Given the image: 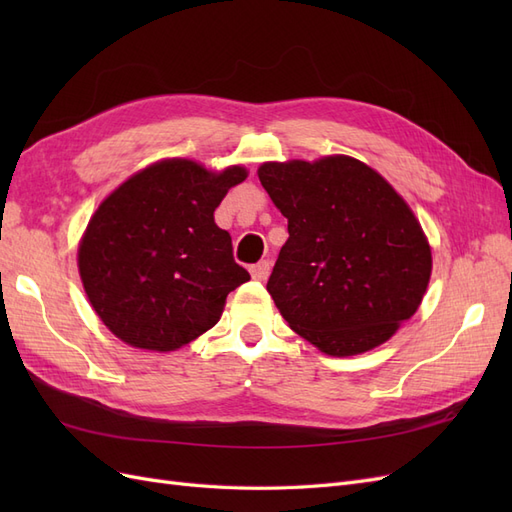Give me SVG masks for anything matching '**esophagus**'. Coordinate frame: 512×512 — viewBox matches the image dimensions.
<instances>
[{
	"instance_id": "1",
	"label": "esophagus",
	"mask_w": 512,
	"mask_h": 512,
	"mask_svg": "<svg viewBox=\"0 0 512 512\" xmlns=\"http://www.w3.org/2000/svg\"><path fill=\"white\" fill-rule=\"evenodd\" d=\"M269 271H271V267H269V262H267V260L258 262V265H254V267L250 269L252 277H254V280H258V282H265L267 277H269Z\"/></svg>"
}]
</instances>
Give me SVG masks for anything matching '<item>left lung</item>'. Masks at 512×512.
I'll list each match as a JSON object with an SVG mask.
<instances>
[{
  "label": "left lung",
  "instance_id": "obj_1",
  "mask_svg": "<svg viewBox=\"0 0 512 512\" xmlns=\"http://www.w3.org/2000/svg\"><path fill=\"white\" fill-rule=\"evenodd\" d=\"M258 177L288 220L267 290L290 329L331 356L384 344L414 316L431 275L404 198L348 156L267 162Z\"/></svg>",
  "mask_w": 512,
  "mask_h": 512
}]
</instances>
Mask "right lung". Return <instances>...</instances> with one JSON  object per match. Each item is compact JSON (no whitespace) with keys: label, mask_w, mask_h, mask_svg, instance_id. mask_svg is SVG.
<instances>
[{"label":"right lung","mask_w":512,"mask_h":512,"mask_svg":"<svg viewBox=\"0 0 512 512\" xmlns=\"http://www.w3.org/2000/svg\"><path fill=\"white\" fill-rule=\"evenodd\" d=\"M245 177L241 166L215 175L192 160H164L98 207L79 271L91 307L121 342L170 352L220 320L228 292L250 273L213 211Z\"/></svg>","instance_id":"right-lung-1"}]
</instances>
